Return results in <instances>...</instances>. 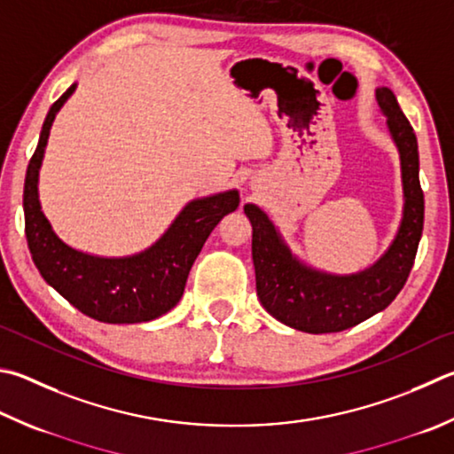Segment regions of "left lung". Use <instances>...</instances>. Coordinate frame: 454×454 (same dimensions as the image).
I'll return each mask as SVG.
<instances>
[{"label":"left lung","instance_id":"8db88e82","mask_svg":"<svg viewBox=\"0 0 454 454\" xmlns=\"http://www.w3.org/2000/svg\"><path fill=\"white\" fill-rule=\"evenodd\" d=\"M375 95L399 148L405 204L397 236L373 266L349 276L313 270L290 252L266 212L254 204L244 206L246 216L252 222L258 298L270 316L300 332L333 333L361 324L397 298L413 268L425 220L417 137L393 90L381 87Z\"/></svg>","mask_w":454,"mask_h":454}]
</instances>
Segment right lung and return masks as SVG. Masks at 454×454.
<instances>
[{
  "label": "right lung",
  "mask_w": 454,
  "mask_h": 454,
  "mask_svg": "<svg viewBox=\"0 0 454 454\" xmlns=\"http://www.w3.org/2000/svg\"><path fill=\"white\" fill-rule=\"evenodd\" d=\"M71 85L49 109L26 186L23 212L31 258L41 278L73 308L103 324H141L160 317L183 298L188 271L206 238L226 214L240 204L238 191L220 192L188 202L170 228L151 248L127 258H98L65 244L41 212L37 180L55 114L73 95Z\"/></svg>",
  "instance_id": "add662e5"
}]
</instances>
